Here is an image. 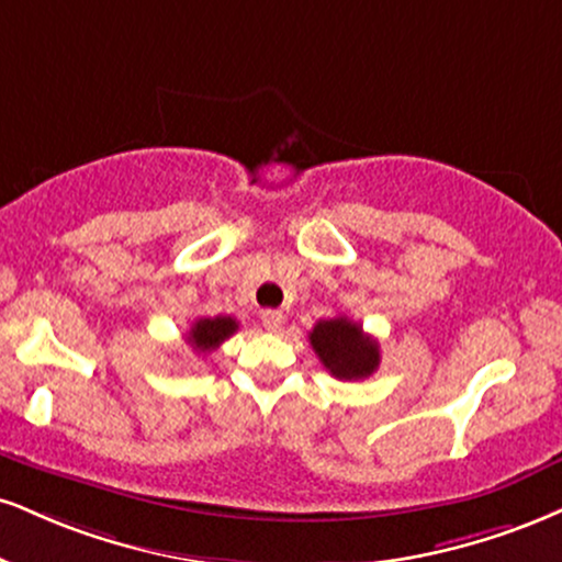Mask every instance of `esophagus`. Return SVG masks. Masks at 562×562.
<instances>
[{"mask_svg": "<svg viewBox=\"0 0 562 562\" xmlns=\"http://www.w3.org/2000/svg\"><path fill=\"white\" fill-rule=\"evenodd\" d=\"M282 322H285L282 311H274V308L261 311V324L269 329V333H277V329L282 327Z\"/></svg>", "mask_w": 562, "mask_h": 562, "instance_id": "obj_1", "label": "esophagus"}]
</instances>
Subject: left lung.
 <instances>
[{
    "label": "left lung",
    "instance_id": "1",
    "mask_svg": "<svg viewBox=\"0 0 562 562\" xmlns=\"http://www.w3.org/2000/svg\"><path fill=\"white\" fill-rule=\"evenodd\" d=\"M311 348L319 356L324 369L337 380H363L380 367V342L348 316L316 322L308 333Z\"/></svg>",
    "mask_w": 562,
    "mask_h": 562
}]
</instances>
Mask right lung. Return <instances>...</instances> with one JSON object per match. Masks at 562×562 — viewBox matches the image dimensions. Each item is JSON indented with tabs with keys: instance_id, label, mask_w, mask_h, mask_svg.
Listing matches in <instances>:
<instances>
[{
	"instance_id": "1",
	"label": "right lung",
	"mask_w": 562,
	"mask_h": 562,
	"mask_svg": "<svg viewBox=\"0 0 562 562\" xmlns=\"http://www.w3.org/2000/svg\"><path fill=\"white\" fill-rule=\"evenodd\" d=\"M238 322L233 316H214V319H195L191 333H188V342L199 353H209V350L220 348L229 335H235Z\"/></svg>"
}]
</instances>
